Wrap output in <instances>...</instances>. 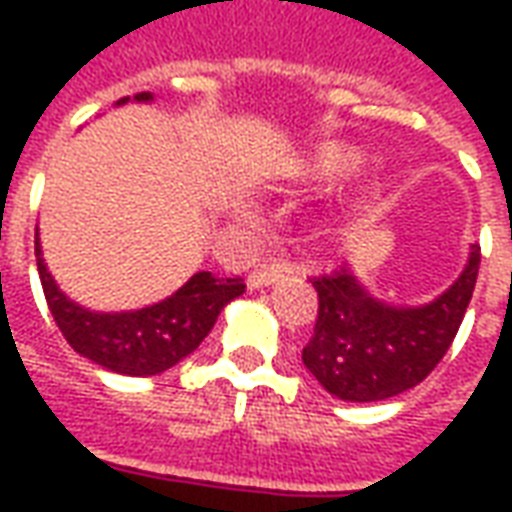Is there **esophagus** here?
<instances>
[{"mask_svg":"<svg viewBox=\"0 0 512 512\" xmlns=\"http://www.w3.org/2000/svg\"><path fill=\"white\" fill-rule=\"evenodd\" d=\"M285 277V268L282 266H260L249 274V288H268L279 279Z\"/></svg>","mask_w":512,"mask_h":512,"instance_id":"obj_1","label":"esophagus"}]
</instances>
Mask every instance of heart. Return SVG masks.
Segmentation results:
<instances>
[{
	"mask_svg": "<svg viewBox=\"0 0 512 512\" xmlns=\"http://www.w3.org/2000/svg\"><path fill=\"white\" fill-rule=\"evenodd\" d=\"M359 167V156L351 150H337V153H318L312 158L310 172L312 178H343L348 172H354Z\"/></svg>",
	"mask_w": 512,
	"mask_h": 512,
	"instance_id": "obj_1",
	"label": "heart"
}]
</instances>
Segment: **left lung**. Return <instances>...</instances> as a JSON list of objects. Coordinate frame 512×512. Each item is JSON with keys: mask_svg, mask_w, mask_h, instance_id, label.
<instances>
[{"mask_svg": "<svg viewBox=\"0 0 512 512\" xmlns=\"http://www.w3.org/2000/svg\"><path fill=\"white\" fill-rule=\"evenodd\" d=\"M477 268L480 246L472 244L455 282L425 304L381 301L348 268L318 277V321L301 351L304 367L348 403H376L417 386L455 340Z\"/></svg>", "mask_w": 512, "mask_h": 512, "instance_id": "1", "label": "left lung"}]
</instances>
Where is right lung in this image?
Masks as SVG:
<instances>
[{"label": "right lung", "mask_w": 512, "mask_h": 512, "mask_svg": "<svg viewBox=\"0 0 512 512\" xmlns=\"http://www.w3.org/2000/svg\"><path fill=\"white\" fill-rule=\"evenodd\" d=\"M128 101L150 104L153 93L120 98L115 106ZM35 257L40 285L62 337L76 354L120 376H158L178 365L211 334L219 312L246 290L238 277L219 279L211 271H197L172 296L142 310L95 312L62 293L43 260L40 233H35Z\"/></svg>", "instance_id": "right-lung-1"}]
</instances>
